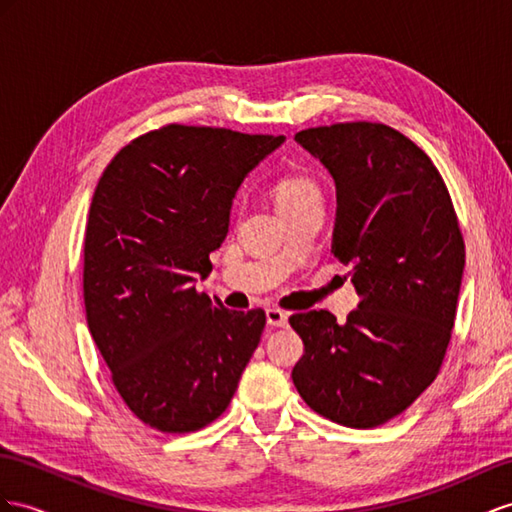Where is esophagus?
I'll return each instance as SVG.
<instances>
[{
	"label": "esophagus",
	"mask_w": 512,
	"mask_h": 512,
	"mask_svg": "<svg viewBox=\"0 0 512 512\" xmlns=\"http://www.w3.org/2000/svg\"><path fill=\"white\" fill-rule=\"evenodd\" d=\"M287 313L281 311V309H266V320L270 326H277V329H283V326H287Z\"/></svg>",
	"instance_id": "obj_1"
}]
</instances>
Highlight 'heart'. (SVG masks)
Wrapping results in <instances>:
<instances>
[{
	"instance_id": "1",
	"label": "heart",
	"mask_w": 512,
	"mask_h": 512,
	"mask_svg": "<svg viewBox=\"0 0 512 512\" xmlns=\"http://www.w3.org/2000/svg\"><path fill=\"white\" fill-rule=\"evenodd\" d=\"M274 196H277V207L285 209V207L309 201L313 196H320V188L313 179L294 175V177H285L277 183V192H274Z\"/></svg>"
}]
</instances>
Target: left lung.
<instances>
[{"instance_id":"obj_1","label":"left lung","mask_w":512,"mask_h":512,"mask_svg":"<svg viewBox=\"0 0 512 512\" xmlns=\"http://www.w3.org/2000/svg\"><path fill=\"white\" fill-rule=\"evenodd\" d=\"M294 140L337 190L331 253L361 298L344 324L329 311L290 318L305 344L292 381L313 411L348 428L389 422L435 381L450 344L465 244L430 157L383 123H337Z\"/></svg>"}]
</instances>
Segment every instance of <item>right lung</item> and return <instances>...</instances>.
<instances>
[{
  "instance_id": "add662e5",
  "label": "right lung",
  "mask_w": 512,
  "mask_h": 512,
  "mask_svg": "<svg viewBox=\"0 0 512 512\" xmlns=\"http://www.w3.org/2000/svg\"><path fill=\"white\" fill-rule=\"evenodd\" d=\"M283 136L166 125L103 170L84 238L88 331L121 398L155 430L225 413L266 326L196 290L227 238L235 192Z\"/></svg>"
}]
</instances>
